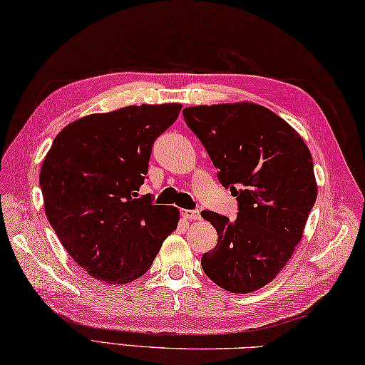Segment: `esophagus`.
I'll return each mask as SVG.
<instances>
[{"instance_id":"esophagus-1","label":"esophagus","mask_w":365,"mask_h":365,"mask_svg":"<svg viewBox=\"0 0 365 365\" xmlns=\"http://www.w3.org/2000/svg\"><path fill=\"white\" fill-rule=\"evenodd\" d=\"M182 216L185 220H200L199 210H182Z\"/></svg>"}]
</instances>
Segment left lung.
Returning a JSON list of instances; mask_svg holds the SVG:
<instances>
[{"label":"left lung","instance_id":"left-lung-1","mask_svg":"<svg viewBox=\"0 0 365 365\" xmlns=\"http://www.w3.org/2000/svg\"><path fill=\"white\" fill-rule=\"evenodd\" d=\"M183 119L238 200L235 220L200 213L218 232L202 268L227 292L259 290L292 257L315 204L311 152L289 123L260 105L190 106Z\"/></svg>","mask_w":365,"mask_h":365}]
</instances>
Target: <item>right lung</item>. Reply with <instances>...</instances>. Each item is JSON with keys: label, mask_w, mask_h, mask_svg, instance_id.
Instances as JSON below:
<instances>
[{"label": "right lung", "mask_w": 365, "mask_h": 365, "mask_svg": "<svg viewBox=\"0 0 365 365\" xmlns=\"http://www.w3.org/2000/svg\"><path fill=\"white\" fill-rule=\"evenodd\" d=\"M182 105L91 114L54 138L41 169L45 213L68 255L94 279L127 284L150 268L177 229L175 207L138 196L152 145Z\"/></svg>", "instance_id": "right-lung-1"}]
</instances>
